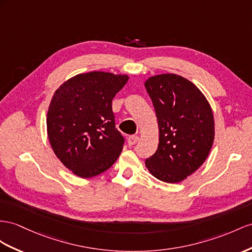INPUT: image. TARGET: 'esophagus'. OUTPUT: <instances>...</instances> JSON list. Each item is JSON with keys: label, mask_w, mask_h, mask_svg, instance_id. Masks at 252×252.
Returning a JSON list of instances; mask_svg holds the SVG:
<instances>
[{"label": "esophagus", "mask_w": 252, "mask_h": 252, "mask_svg": "<svg viewBox=\"0 0 252 252\" xmlns=\"http://www.w3.org/2000/svg\"><path fill=\"white\" fill-rule=\"evenodd\" d=\"M138 140H139V136H137V135H132V136L127 138V144L128 146H133L135 144H137Z\"/></svg>", "instance_id": "34e87169"}]
</instances>
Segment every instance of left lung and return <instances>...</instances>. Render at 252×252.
<instances>
[{"instance_id":"left-lung-1","label":"left lung","mask_w":252,"mask_h":252,"mask_svg":"<svg viewBox=\"0 0 252 252\" xmlns=\"http://www.w3.org/2000/svg\"><path fill=\"white\" fill-rule=\"evenodd\" d=\"M145 87L159 128L158 149L146 159V166L160 181L181 182L203 164L211 151L215 135L212 108L204 94L183 76L154 75Z\"/></svg>"}]
</instances>
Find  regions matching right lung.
Returning <instances> with one entry per match:
<instances>
[{"instance_id": "add662e5", "label": "right lung", "mask_w": 252, "mask_h": 252, "mask_svg": "<svg viewBox=\"0 0 252 252\" xmlns=\"http://www.w3.org/2000/svg\"><path fill=\"white\" fill-rule=\"evenodd\" d=\"M127 80V75L103 71L77 74L51 100L47 117L51 147L77 177L98 176L120 156L125 138L116 128L112 101Z\"/></svg>"}]
</instances>
